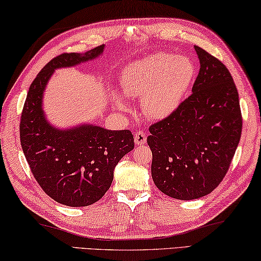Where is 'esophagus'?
Listing matches in <instances>:
<instances>
[{"label":"esophagus","instance_id":"obj_1","mask_svg":"<svg viewBox=\"0 0 261 261\" xmlns=\"http://www.w3.org/2000/svg\"><path fill=\"white\" fill-rule=\"evenodd\" d=\"M134 141L136 146H142L147 142V135L143 133V132H135L134 134Z\"/></svg>","mask_w":261,"mask_h":261}]
</instances>
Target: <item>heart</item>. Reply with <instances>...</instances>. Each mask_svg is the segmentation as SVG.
<instances>
[{
  "label": "heart",
  "instance_id": "1",
  "mask_svg": "<svg viewBox=\"0 0 261 261\" xmlns=\"http://www.w3.org/2000/svg\"><path fill=\"white\" fill-rule=\"evenodd\" d=\"M196 69L187 57L157 52L132 62L122 71L121 89L129 98H141L143 112L163 120L180 108L194 82ZM114 101L128 110L123 97L115 93Z\"/></svg>",
  "mask_w": 261,
  "mask_h": 261
}]
</instances>
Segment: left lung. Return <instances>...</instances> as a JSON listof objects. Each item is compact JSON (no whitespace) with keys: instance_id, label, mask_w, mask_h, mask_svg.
<instances>
[{"instance_id":"1","label":"left lung","mask_w":261,"mask_h":261,"mask_svg":"<svg viewBox=\"0 0 261 261\" xmlns=\"http://www.w3.org/2000/svg\"><path fill=\"white\" fill-rule=\"evenodd\" d=\"M200 70L192 95L171 117L149 128L151 177L161 192L194 200L223 180L242 134V113L232 76L220 60L194 47Z\"/></svg>"}]
</instances>
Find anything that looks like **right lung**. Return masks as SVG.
Segmentation results:
<instances>
[{"mask_svg": "<svg viewBox=\"0 0 261 261\" xmlns=\"http://www.w3.org/2000/svg\"><path fill=\"white\" fill-rule=\"evenodd\" d=\"M105 45L85 53H63L42 68L30 85L20 118V143L36 180L59 203L85 207L102 198L114 168L133 150L129 130H110L92 123L58 128L47 120L42 99L47 83L60 68L99 58Z\"/></svg>", "mask_w": 261, "mask_h": 261, "instance_id": "add662e5", "label": "right lung"}]
</instances>
